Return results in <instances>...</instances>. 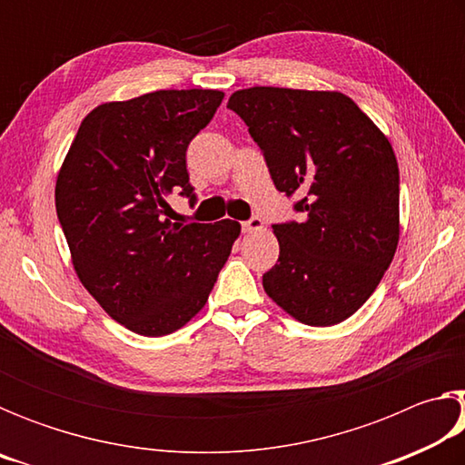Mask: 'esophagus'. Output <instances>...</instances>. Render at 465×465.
Segmentation results:
<instances>
[{
	"instance_id": "esophagus-1",
	"label": "esophagus",
	"mask_w": 465,
	"mask_h": 465,
	"mask_svg": "<svg viewBox=\"0 0 465 465\" xmlns=\"http://www.w3.org/2000/svg\"><path fill=\"white\" fill-rule=\"evenodd\" d=\"M264 227V222L261 217H252V219H248V222H243L242 223V230L246 232V233H252V232H261Z\"/></svg>"
}]
</instances>
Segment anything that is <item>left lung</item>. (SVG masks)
<instances>
[{"label": "left lung", "mask_w": 465, "mask_h": 465, "mask_svg": "<svg viewBox=\"0 0 465 465\" xmlns=\"http://www.w3.org/2000/svg\"><path fill=\"white\" fill-rule=\"evenodd\" d=\"M262 149L302 222L272 225L279 261L262 285L308 326L351 318L380 285L400 240V172L388 137L342 92L256 88L227 102Z\"/></svg>", "instance_id": "obj_1"}]
</instances>
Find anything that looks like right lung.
<instances>
[{
  "label": "right lung",
  "mask_w": 465,
  "mask_h": 465,
  "mask_svg": "<svg viewBox=\"0 0 465 465\" xmlns=\"http://www.w3.org/2000/svg\"><path fill=\"white\" fill-rule=\"evenodd\" d=\"M219 90H157L104 102L61 163L54 207L77 279L110 318L166 336L207 303L240 223H172L170 194L191 196L186 147L213 119Z\"/></svg>",
  "instance_id": "add662e5"
}]
</instances>
